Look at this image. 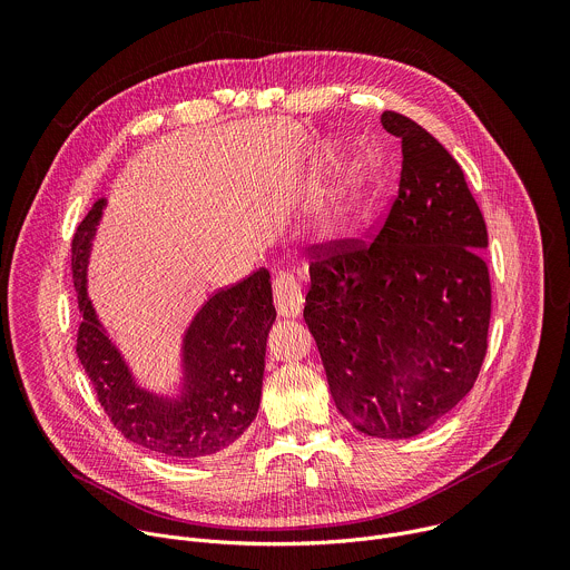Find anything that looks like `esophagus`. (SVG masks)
<instances>
[{"instance_id": "34e87169", "label": "esophagus", "mask_w": 570, "mask_h": 570, "mask_svg": "<svg viewBox=\"0 0 570 570\" xmlns=\"http://www.w3.org/2000/svg\"><path fill=\"white\" fill-rule=\"evenodd\" d=\"M273 299L279 317H295L304 308V295L291 273H277L273 279Z\"/></svg>"}]
</instances>
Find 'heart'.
<instances>
[{"label":"heart","instance_id":"heart-1","mask_svg":"<svg viewBox=\"0 0 570 570\" xmlns=\"http://www.w3.org/2000/svg\"><path fill=\"white\" fill-rule=\"evenodd\" d=\"M341 225H343V216L341 214H334V216L327 218V227L334 229V227H341Z\"/></svg>","mask_w":570,"mask_h":570}]
</instances>
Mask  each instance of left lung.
Instances as JSON below:
<instances>
[{
    "label": "left lung",
    "instance_id": "obj_1",
    "mask_svg": "<svg viewBox=\"0 0 570 570\" xmlns=\"http://www.w3.org/2000/svg\"><path fill=\"white\" fill-rule=\"evenodd\" d=\"M401 139L399 191L374 240L308 248L304 320L341 415L383 440L415 438L469 394L492 317L487 225L453 155L420 124Z\"/></svg>",
    "mask_w": 570,
    "mask_h": 570
}]
</instances>
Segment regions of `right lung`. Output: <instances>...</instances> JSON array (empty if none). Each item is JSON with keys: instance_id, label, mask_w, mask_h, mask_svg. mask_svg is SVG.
<instances>
[{"instance_id": "add662e5", "label": "right lung", "mask_w": 570, "mask_h": 570, "mask_svg": "<svg viewBox=\"0 0 570 570\" xmlns=\"http://www.w3.org/2000/svg\"><path fill=\"white\" fill-rule=\"evenodd\" d=\"M106 198L80 220L71 240V271L83 320L76 354L106 415L121 435L150 453L200 460L229 449L255 422L275 322L271 273L259 268L214 293L183 338V392L176 399L137 385L88 297V264Z\"/></svg>"}]
</instances>
